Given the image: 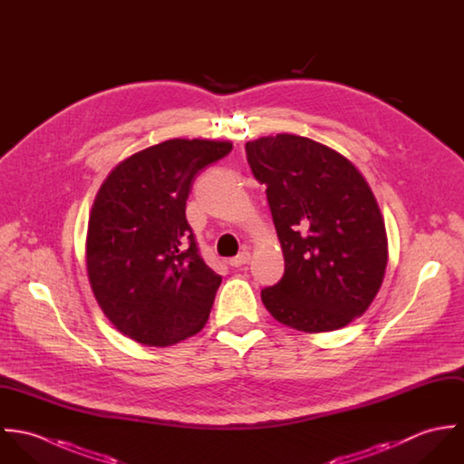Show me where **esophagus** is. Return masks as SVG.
<instances>
[{
  "label": "esophagus",
  "instance_id": "esophagus-1",
  "mask_svg": "<svg viewBox=\"0 0 464 464\" xmlns=\"http://www.w3.org/2000/svg\"><path fill=\"white\" fill-rule=\"evenodd\" d=\"M250 259H252L250 252H241L239 256L232 257V259L228 261V265L232 266V267H239V266L248 265V263H250Z\"/></svg>",
  "mask_w": 464,
  "mask_h": 464
}]
</instances>
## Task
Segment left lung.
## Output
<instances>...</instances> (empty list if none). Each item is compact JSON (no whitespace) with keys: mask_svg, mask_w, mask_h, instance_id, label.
Returning <instances> with one entry per match:
<instances>
[{"mask_svg":"<svg viewBox=\"0 0 464 464\" xmlns=\"http://www.w3.org/2000/svg\"><path fill=\"white\" fill-rule=\"evenodd\" d=\"M266 184L284 256V276L261 291L267 313L295 331H337L377 296L388 234L377 198L352 160L295 133L246 142Z\"/></svg>","mask_w":464,"mask_h":464,"instance_id":"1","label":"left lung"}]
</instances>
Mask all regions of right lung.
<instances>
[{
	"mask_svg": "<svg viewBox=\"0 0 464 464\" xmlns=\"http://www.w3.org/2000/svg\"><path fill=\"white\" fill-rule=\"evenodd\" d=\"M230 140L169 139L121 160L89 214L85 266L94 298L123 335L169 346L198 334L221 276L199 257L186 201Z\"/></svg>",
	"mask_w": 464,
	"mask_h": 464,
	"instance_id": "add662e5",
	"label": "right lung"
}]
</instances>
